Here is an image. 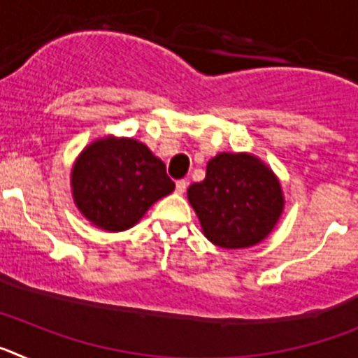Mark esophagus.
<instances>
[{
	"label": "esophagus",
	"instance_id": "esophagus-1",
	"mask_svg": "<svg viewBox=\"0 0 358 358\" xmlns=\"http://www.w3.org/2000/svg\"><path fill=\"white\" fill-rule=\"evenodd\" d=\"M186 186H188V182H186L185 179H179V181L176 182V192H177V194H185Z\"/></svg>",
	"mask_w": 358,
	"mask_h": 358
}]
</instances>
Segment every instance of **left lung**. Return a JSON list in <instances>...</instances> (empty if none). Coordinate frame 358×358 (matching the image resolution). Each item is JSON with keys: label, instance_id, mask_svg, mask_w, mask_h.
Here are the masks:
<instances>
[{"label": "left lung", "instance_id": "8db88e82", "mask_svg": "<svg viewBox=\"0 0 358 358\" xmlns=\"http://www.w3.org/2000/svg\"><path fill=\"white\" fill-rule=\"evenodd\" d=\"M202 231L226 249L251 248L273 231L283 210L281 188L271 169L248 154H218L204 181L188 188Z\"/></svg>", "mask_w": 358, "mask_h": 358}]
</instances>
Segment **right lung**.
I'll return each instance as SVG.
<instances>
[{"label": "right lung", "mask_w": 358, "mask_h": 358, "mask_svg": "<svg viewBox=\"0 0 358 358\" xmlns=\"http://www.w3.org/2000/svg\"><path fill=\"white\" fill-rule=\"evenodd\" d=\"M71 186L85 218L102 229L123 231L157 199L172 194L176 182L147 145L106 138L82 152L73 166Z\"/></svg>", "instance_id": "add662e5"}]
</instances>
